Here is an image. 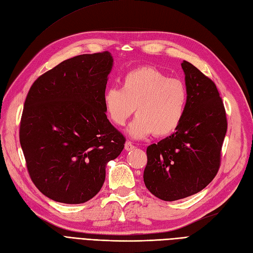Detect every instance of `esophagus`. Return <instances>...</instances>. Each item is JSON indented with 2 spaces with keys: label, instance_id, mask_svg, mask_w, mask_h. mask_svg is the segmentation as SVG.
Wrapping results in <instances>:
<instances>
[{
  "label": "esophagus",
  "instance_id": "esophagus-1",
  "mask_svg": "<svg viewBox=\"0 0 253 253\" xmlns=\"http://www.w3.org/2000/svg\"><path fill=\"white\" fill-rule=\"evenodd\" d=\"M135 148H136V147H135V145H134L131 141H126V144H125L126 151H132V150H134Z\"/></svg>",
  "mask_w": 253,
  "mask_h": 253
}]
</instances>
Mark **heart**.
Listing matches in <instances>:
<instances>
[{
  "label": "heart",
  "mask_w": 253,
  "mask_h": 253,
  "mask_svg": "<svg viewBox=\"0 0 253 253\" xmlns=\"http://www.w3.org/2000/svg\"><path fill=\"white\" fill-rule=\"evenodd\" d=\"M187 101L185 83L151 66L127 72L121 88L110 87L103 95L105 113L115 126H124L135 108L137 116L126 128L134 139L176 131L185 116Z\"/></svg>",
  "instance_id": "b5f03b06"
}]
</instances>
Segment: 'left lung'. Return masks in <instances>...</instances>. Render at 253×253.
Returning <instances> with one entry per match:
<instances>
[{
  "mask_svg": "<svg viewBox=\"0 0 253 253\" xmlns=\"http://www.w3.org/2000/svg\"><path fill=\"white\" fill-rule=\"evenodd\" d=\"M188 101L181 124L171 136L147 149L143 181L160 200L173 202L200 192L215 177L227 132L224 103L214 82L188 61Z\"/></svg>",
  "mask_w": 253,
  "mask_h": 253,
  "instance_id": "8db88e82",
  "label": "left lung"
}]
</instances>
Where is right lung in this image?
Listing matches in <instances>:
<instances>
[{"instance_id":"add662e5","label":"right lung","mask_w":253,"mask_h":253,"mask_svg":"<svg viewBox=\"0 0 253 253\" xmlns=\"http://www.w3.org/2000/svg\"><path fill=\"white\" fill-rule=\"evenodd\" d=\"M114 60L109 51L67 59L30 87L20 143L30 178L45 196L82 204L103 186L105 168L125 148L103 105Z\"/></svg>"}]
</instances>
